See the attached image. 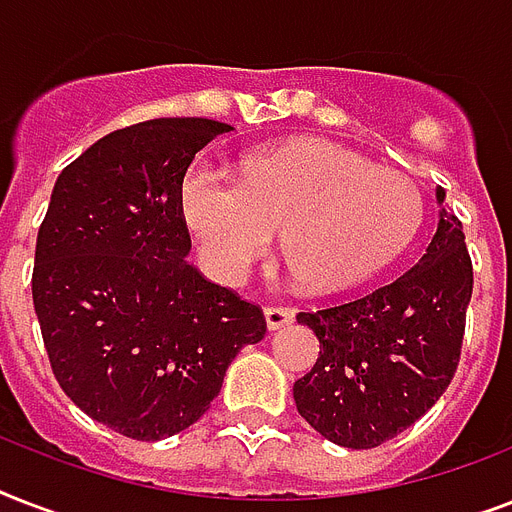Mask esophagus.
I'll list each match as a JSON object with an SVG mask.
<instances>
[{"instance_id":"1","label":"esophagus","mask_w":512,"mask_h":512,"mask_svg":"<svg viewBox=\"0 0 512 512\" xmlns=\"http://www.w3.org/2000/svg\"><path fill=\"white\" fill-rule=\"evenodd\" d=\"M292 319H295V313L289 311V308H265V324H268L271 332L289 327Z\"/></svg>"}]
</instances>
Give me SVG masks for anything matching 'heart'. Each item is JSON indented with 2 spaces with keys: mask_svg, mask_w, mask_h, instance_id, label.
Wrapping results in <instances>:
<instances>
[{
  "mask_svg": "<svg viewBox=\"0 0 512 512\" xmlns=\"http://www.w3.org/2000/svg\"><path fill=\"white\" fill-rule=\"evenodd\" d=\"M185 223L223 284L247 281L281 231V255L311 295L356 287L398 257L420 225V193L393 170L329 140L249 156L239 183L193 167Z\"/></svg>",
  "mask_w": 512,
  "mask_h": 512,
  "instance_id": "heart-1",
  "label": "heart"
}]
</instances>
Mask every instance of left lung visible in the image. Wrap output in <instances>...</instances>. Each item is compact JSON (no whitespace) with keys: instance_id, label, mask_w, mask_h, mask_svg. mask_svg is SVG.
Segmentation results:
<instances>
[{"instance_id":"8db88e82","label":"left lung","mask_w":512,"mask_h":512,"mask_svg":"<svg viewBox=\"0 0 512 512\" xmlns=\"http://www.w3.org/2000/svg\"><path fill=\"white\" fill-rule=\"evenodd\" d=\"M444 199L436 188V233L404 276L350 303L297 313L321 345L292 388L297 412L332 444L372 449L404 433L457 372L473 265Z\"/></svg>"}]
</instances>
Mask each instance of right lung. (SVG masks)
I'll list each match as a JSON object with an SVG mask.
<instances>
[{
	"label": "right lung",
	"mask_w": 512,
	"mask_h": 512,
	"mask_svg": "<svg viewBox=\"0 0 512 512\" xmlns=\"http://www.w3.org/2000/svg\"><path fill=\"white\" fill-rule=\"evenodd\" d=\"M215 119H151L92 143L60 172L36 236L31 295L55 380L95 422L135 441L199 420L263 311L185 257L180 191Z\"/></svg>",
	"instance_id": "obj_1"
}]
</instances>
